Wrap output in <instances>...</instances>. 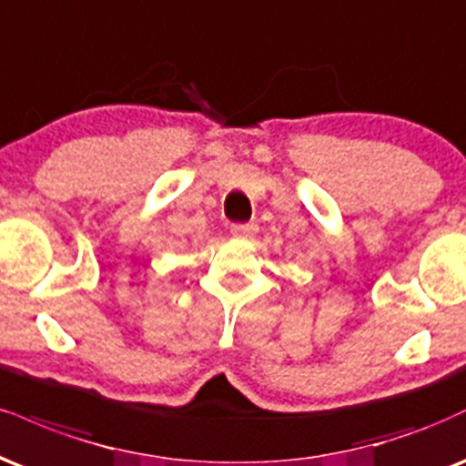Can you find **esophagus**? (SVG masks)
<instances>
[{"label":"esophagus","instance_id":"34e87169","mask_svg":"<svg viewBox=\"0 0 466 466\" xmlns=\"http://www.w3.org/2000/svg\"><path fill=\"white\" fill-rule=\"evenodd\" d=\"M256 232H258V226H254V223H234L232 226V237L237 238H249L254 237Z\"/></svg>","mask_w":466,"mask_h":466}]
</instances>
